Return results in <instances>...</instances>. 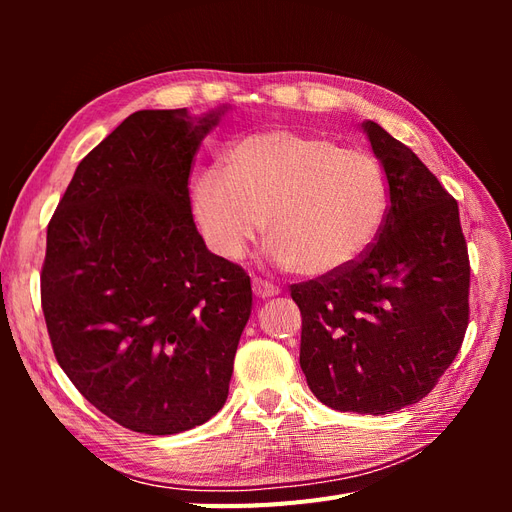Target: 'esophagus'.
I'll use <instances>...</instances> for the list:
<instances>
[{
  "instance_id": "34e87169",
  "label": "esophagus",
  "mask_w": 512,
  "mask_h": 512,
  "mask_svg": "<svg viewBox=\"0 0 512 512\" xmlns=\"http://www.w3.org/2000/svg\"><path fill=\"white\" fill-rule=\"evenodd\" d=\"M252 288H254V294H256V297H258V299H262V301L275 297V294H280V288L273 286L271 282L260 280V277H254Z\"/></svg>"
}]
</instances>
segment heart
<instances>
[{
    "label": "heart",
    "instance_id": "obj_1",
    "mask_svg": "<svg viewBox=\"0 0 512 512\" xmlns=\"http://www.w3.org/2000/svg\"><path fill=\"white\" fill-rule=\"evenodd\" d=\"M192 207L222 258L241 260L267 220L275 265L324 277L350 267L376 241L389 192L369 153L265 130L232 145L224 170L207 168L194 179Z\"/></svg>",
    "mask_w": 512,
    "mask_h": 512
}]
</instances>
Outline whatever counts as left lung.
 <instances>
[{
    "mask_svg": "<svg viewBox=\"0 0 512 512\" xmlns=\"http://www.w3.org/2000/svg\"><path fill=\"white\" fill-rule=\"evenodd\" d=\"M389 183L376 243L344 271L290 288L299 363L339 412L389 414L421 401L455 361L468 329L470 260L457 200L374 121H363Z\"/></svg>",
    "mask_w": 512,
    "mask_h": 512,
    "instance_id": "1",
    "label": "left lung"
}]
</instances>
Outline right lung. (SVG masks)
I'll list each match as a JSON object with an SVG mask.
<instances>
[{"mask_svg": "<svg viewBox=\"0 0 512 512\" xmlns=\"http://www.w3.org/2000/svg\"><path fill=\"white\" fill-rule=\"evenodd\" d=\"M226 108L123 119L76 166L46 230L40 288L55 359L91 406L149 436L222 410L252 314L250 275L207 250L188 190Z\"/></svg>", "mask_w": 512, "mask_h": 512, "instance_id": "obj_1", "label": "right lung"}]
</instances>
